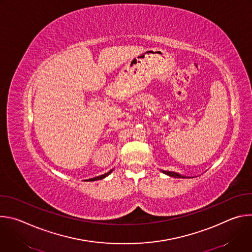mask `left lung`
Here are the masks:
<instances>
[{"label":"left lung","mask_w":252,"mask_h":252,"mask_svg":"<svg viewBox=\"0 0 252 252\" xmlns=\"http://www.w3.org/2000/svg\"><path fill=\"white\" fill-rule=\"evenodd\" d=\"M162 172L165 173V174H167V175H169V176H173V177H183L181 174L172 172V171H165V170H162ZM184 177H185V176H184Z\"/></svg>","instance_id":"left-lung-1"}]
</instances>
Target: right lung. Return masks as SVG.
I'll return each mask as SVG.
<instances>
[{
	"label": "right lung",
	"mask_w": 252,
	"mask_h": 252,
	"mask_svg": "<svg viewBox=\"0 0 252 252\" xmlns=\"http://www.w3.org/2000/svg\"><path fill=\"white\" fill-rule=\"evenodd\" d=\"M111 172H112V170H111V171H109V172H106V173H104V174H101V175H99V176H96V177H93V178H90L88 182H94V181H98V179L104 178L105 176H107V175H109V174H110Z\"/></svg>",
	"instance_id": "obj_1"
}]
</instances>
